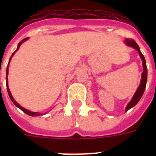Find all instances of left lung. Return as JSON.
Returning a JSON list of instances; mask_svg holds the SVG:
<instances>
[{
	"instance_id": "1",
	"label": "left lung",
	"mask_w": 156,
	"mask_h": 156,
	"mask_svg": "<svg viewBox=\"0 0 156 156\" xmlns=\"http://www.w3.org/2000/svg\"><path fill=\"white\" fill-rule=\"evenodd\" d=\"M125 44L126 45L129 46V47H131L134 48L135 50H137L138 52V54L140 56L141 59H142V61H143V72L142 73V79H141L140 85L138 86V89L136 90L135 94L133 95L132 100L129 101L127 106L126 108V112H127L128 110H129L130 108H132L133 107H134L136 104H138V101L140 100V99L143 96V93H144V90H145L146 85H147V65H146V61L145 58H144V56L143 55V53L141 52L140 48L138 47V45L137 44V43L134 41L133 40H129V39H126L125 40Z\"/></svg>"
}]
</instances>
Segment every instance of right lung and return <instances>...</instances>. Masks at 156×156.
<instances>
[{"label": "right lung", "instance_id": "add662e5", "mask_svg": "<svg viewBox=\"0 0 156 156\" xmlns=\"http://www.w3.org/2000/svg\"><path fill=\"white\" fill-rule=\"evenodd\" d=\"M28 38H26V39H24L23 40H22L19 44H18V48H17V49H16V51L14 52H13V54H12V56H11V57L9 58V63H8V66H7V69H6V87H7V91H8V94H9V98H10V100H12V102L14 104V105H15L16 107H18V108H20L22 111L23 112H25L26 114H27V115H29V116H41V115H44L43 113H40V112H31V111H29V110H27V109L24 108L23 107H22L19 104H18V103L16 102L15 100L13 99V97L12 96V95H11V92L10 90H9V86H8V78H7V76H8V73H9V62H10L11 61V58L13 57V56L14 55V53H15L17 51H18V49H19V48H20L21 44H23V43H24L26 41V40H27ZM45 114V113H44Z\"/></svg>", "mask_w": 156, "mask_h": 156}]
</instances>
